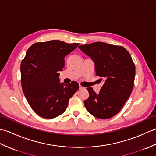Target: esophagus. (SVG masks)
Masks as SVG:
<instances>
[{
    "label": "esophagus",
    "instance_id": "1",
    "mask_svg": "<svg viewBox=\"0 0 156 156\" xmlns=\"http://www.w3.org/2000/svg\"><path fill=\"white\" fill-rule=\"evenodd\" d=\"M86 88H84V87H82L81 85H79V89H80V90H81V89H85Z\"/></svg>",
    "mask_w": 156,
    "mask_h": 156
}]
</instances>
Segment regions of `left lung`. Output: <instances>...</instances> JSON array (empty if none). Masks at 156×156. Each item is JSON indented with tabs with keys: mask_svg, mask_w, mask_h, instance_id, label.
Returning a JSON list of instances; mask_svg holds the SVG:
<instances>
[{
	"mask_svg": "<svg viewBox=\"0 0 156 156\" xmlns=\"http://www.w3.org/2000/svg\"><path fill=\"white\" fill-rule=\"evenodd\" d=\"M94 62L96 75L104 82L99 93L87 88L89 97L84 104L94 117L106 119L117 115L133 90L135 66L128 51L122 46L94 42L78 46Z\"/></svg>",
	"mask_w": 156,
	"mask_h": 156,
	"instance_id": "left-lung-1",
	"label": "left lung"
}]
</instances>
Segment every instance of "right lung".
I'll return each mask as SVG.
<instances>
[{"mask_svg":"<svg viewBox=\"0 0 156 156\" xmlns=\"http://www.w3.org/2000/svg\"><path fill=\"white\" fill-rule=\"evenodd\" d=\"M79 44L59 40L33 44L21 64L22 89L36 114L53 119L64 112L68 101L78 90L77 82L60 83L59 72L64 67V58Z\"/></svg>","mask_w":156,"mask_h":156,"instance_id":"add662e5","label":"right lung"}]
</instances>
